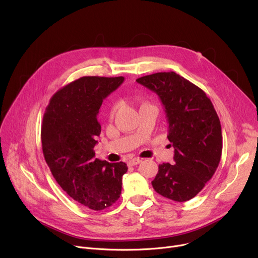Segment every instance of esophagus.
Segmentation results:
<instances>
[{
    "label": "esophagus",
    "instance_id": "obj_1",
    "mask_svg": "<svg viewBox=\"0 0 258 258\" xmlns=\"http://www.w3.org/2000/svg\"><path fill=\"white\" fill-rule=\"evenodd\" d=\"M140 163H142V159L141 158H139V157L131 158V159H129L128 166H136V165H139Z\"/></svg>",
    "mask_w": 258,
    "mask_h": 258
}]
</instances>
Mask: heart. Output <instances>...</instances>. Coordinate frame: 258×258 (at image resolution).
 Segmentation results:
<instances>
[{
	"label": "heart",
	"mask_w": 258,
	"mask_h": 258,
	"mask_svg": "<svg viewBox=\"0 0 258 258\" xmlns=\"http://www.w3.org/2000/svg\"><path fill=\"white\" fill-rule=\"evenodd\" d=\"M115 110H116V108H112L111 112H110V116H113V115H114V113H115Z\"/></svg>",
	"instance_id": "obj_1"
}]
</instances>
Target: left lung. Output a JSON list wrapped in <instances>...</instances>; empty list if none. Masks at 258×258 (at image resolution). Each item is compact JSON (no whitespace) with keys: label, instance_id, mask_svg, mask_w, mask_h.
I'll list each match as a JSON object with an SVG mask.
<instances>
[{"label":"left lung","instance_id":"left-lung-1","mask_svg":"<svg viewBox=\"0 0 258 258\" xmlns=\"http://www.w3.org/2000/svg\"><path fill=\"white\" fill-rule=\"evenodd\" d=\"M137 82L158 95L169 125L168 140L174 148V165L158 166L153 189L169 200L187 202L202 191L218 167L223 150L218 115L201 88L173 71Z\"/></svg>","mask_w":258,"mask_h":258}]
</instances>
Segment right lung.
<instances>
[{"label": "right lung", "mask_w": 258, "mask_h": 258, "mask_svg": "<svg viewBox=\"0 0 258 258\" xmlns=\"http://www.w3.org/2000/svg\"><path fill=\"white\" fill-rule=\"evenodd\" d=\"M124 78L83 77L51 97L43 118L45 161L58 185L71 199L100 211L112 206L121 192L125 163L95 158L101 134L97 113L103 100L116 90Z\"/></svg>", "instance_id": "add662e5"}]
</instances>
